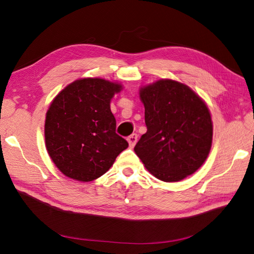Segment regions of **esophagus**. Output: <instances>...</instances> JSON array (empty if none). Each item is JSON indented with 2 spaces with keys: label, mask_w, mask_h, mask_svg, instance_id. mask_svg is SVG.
Returning a JSON list of instances; mask_svg holds the SVG:
<instances>
[{
  "label": "esophagus",
  "mask_w": 254,
  "mask_h": 254,
  "mask_svg": "<svg viewBox=\"0 0 254 254\" xmlns=\"http://www.w3.org/2000/svg\"><path fill=\"white\" fill-rule=\"evenodd\" d=\"M127 142H128V145H130L131 147H134V145H135L136 142H137V134H132V135L128 136Z\"/></svg>",
  "instance_id": "34e87169"
}]
</instances>
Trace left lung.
Returning <instances> with one entry per match:
<instances>
[{
  "label": "left lung",
  "mask_w": 254,
  "mask_h": 254,
  "mask_svg": "<svg viewBox=\"0 0 254 254\" xmlns=\"http://www.w3.org/2000/svg\"><path fill=\"white\" fill-rule=\"evenodd\" d=\"M147 132L134 147L145 168L157 179L178 182L194 174L212 147L208 107L189 86L159 79L139 88Z\"/></svg>",
  "instance_id": "left-lung-1"
}]
</instances>
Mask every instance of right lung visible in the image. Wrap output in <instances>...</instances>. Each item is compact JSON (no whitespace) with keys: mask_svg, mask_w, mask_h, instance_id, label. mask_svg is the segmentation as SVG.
<instances>
[{"mask_svg":"<svg viewBox=\"0 0 254 254\" xmlns=\"http://www.w3.org/2000/svg\"><path fill=\"white\" fill-rule=\"evenodd\" d=\"M122 85L99 77L74 80L52 100L46 115V148L64 176L93 181L110 169L128 144L116 133L110 101Z\"/></svg>","mask_w":254,"mask_h":254,"instance_id":"obj_1","label":"right lung"}]
</instances>
